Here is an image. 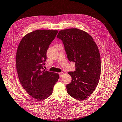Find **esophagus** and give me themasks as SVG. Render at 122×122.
I'll return each instance as SVG.
<instances>
[{"mask_svg":"<svg viewBox=\"0 0 122 122\" xmlns=\"http://www.w3.org/2000/svg\"><path fill=\"white\" fill-rule=\"evenodd\" d=\"M64 73H63V72L60 73L59 74V77H62L64 76Z\"/></svg>","mask_w":122,"mask_h":122,"instance_id":"esophagus-1","label":"esophagus"}]
</instances>
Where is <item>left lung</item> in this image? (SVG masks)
<instances>
[{
	"label": "left lung",
	"instance_id": "left-lung-1",
	"mask_svg": "<svg viewBox=\"0 0 122 122\" xmlns=\"http://www.w3.org/2000/svg\"><path fill=\"white\" fill-rule=\"evenodd\" d=\"M57 38L63 41L69 61L76 63V70L68 73L72 81L66 86L67 93L75 99L84 100L94 91L100 77L98 48L89 34L77 28L61 30Z\"/></svg>",
	"mask_w": 122,
	"mask_h": 122
}]
</instances>
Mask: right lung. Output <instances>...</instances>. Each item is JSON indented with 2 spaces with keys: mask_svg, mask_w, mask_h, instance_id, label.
Instances as JSON below:
<instances>
[{
  "mask_svg": "<svg viewBox=\"0 0 122 122\" xmlns=\"http://www.w3.org/2000/svg\"><path fill=\"white\" fill-rule=\"evenodd\" d=\"M58 31L36 30L25 35L16 54V68L21 85L32 97L41 101L49 97L58 81L57 73L43 68L46 52Z\"/></svg>",
  "mask_w": 122,
  "mask_h": 122,
  "instance_id": "1",
  "label": "right lung"
}]
</instances>
